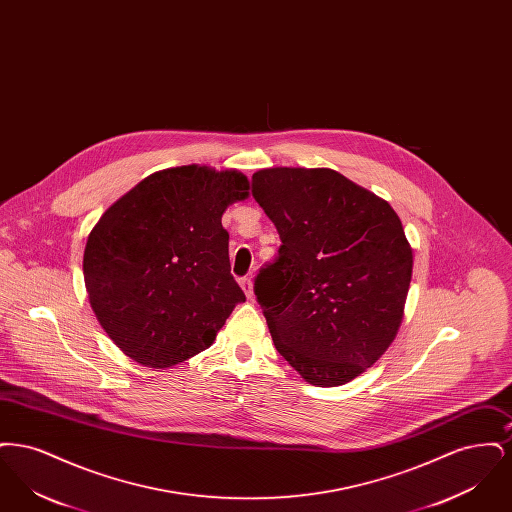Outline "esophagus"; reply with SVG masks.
Returning <instances> with one entry per match:
<instances>
[{"instance_id":"1","label":"esophagus","mask_w":512,"mask_h":512,"mask_svg":"<svg viewBox=\"0 0 512 512\" xmlns=\"http://www.w3.org/2000/svg\"><path fill=\"white\" fill-rule=\"evenodd\" d=\"M240 286H242V290L247 295V299H253V280L249 276H245V278L240 280Z\"/></svg>"}]
</instances>
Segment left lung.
I'll return each instance as SVG.
<instances>
[{"label":"left lung","instance_id":"1","mask_svg":"<svg viewBox=\"0 0 512 512\" xmlns=\"http://www.w3.org/2000/svg\"><path fill=\"white\" fill-rule=\"evenodd\" d=\"M251 194L282 245L255 295L278 353L313 386L347 384L395 338L413 249L388 201L330 169H265Z\"/></svg>","mask_w":512,"mask_h":512}]
</instances>
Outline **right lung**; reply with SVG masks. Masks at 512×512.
<instances>
[{"instance_id":"1","label":"right lung","mask_w":512,"mask_h":512,"mask_svg":"<svg viewBox=\"0 0 512 512\" xmlns=\"http://www.w3.org/2000/svg\"><path fill=\"white\" fill-rule=\"evenodd\" d=\"M242 172L176 167L115 201L88 236L84 282L109 338L140 365L207 349L245 293L230 274L222 213L249 195Z\"/></svg>"}]
</instances>
